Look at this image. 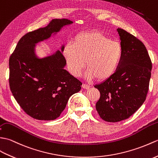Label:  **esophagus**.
I'll return each instance as SVG.
<instances>
[{"mask_svg": "<svg viewBox=\"0 0 158 158\" xmlns=\"http://www.w3.org/2000/svg\"><path fill=\"white\" fill-rule=\"evenodd\" d=\"M90 85H86V84H83L82 85V88L85 89H90Z\"/></svg>", "mask_w": 158, "mask_h": 158, "instance_id": "obj_1", "label": "esophagus"}]
</instances>
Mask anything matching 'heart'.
I'll return each mask as SVG.
<instances>
[{
	"label": "heart",
	"mask_w": 158,
	"mask_h": 158,
	"mask_svg": "<svg viewBox=\"0 0 158 158\" xmlns=\"http://www.w3.org/2000/svg\"><path fill=\"white\" fill-rule=\"evenodd\" d=\"M64 55L73 76L80 75L86 61V78L104 80L117 71L123 48L118 41L112 40L102 31H91L77 35L73 44L65 47Z\"/></svg>",
	"instance_id": "obj_1"
}]
</instances>
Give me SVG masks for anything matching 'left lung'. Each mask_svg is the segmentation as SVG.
<instances>
[{"mask_svg": "<svg viewBox=\"0 0 158 158\" xmlns=\"http://www.w3.org/2000/svg\"><path fill=\"white\" fill-rule=\"evenodd\" d=\"M123 55L120 64L110 78L94 86L100 98L96 110L103 120L117 122L135 113L146 99L152 64L141 40L118 28Z\"/></svg>", "mask_w": 158, "mask_h": 158, "instance_id": "left-lung-1", "label": "left lung"}]
</instances>
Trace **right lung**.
I'll list each match as a JSON object with an SVG mask.
<instances>
[{
  "mask_svg": "<svg viewBox=\"0 0 158 158\" xmlns=\"http://www.w3.org/2000/svg\"><path fill=\"white\" fill-rule=\"evenodd\" d=\"M73 22L55 19L21 38L9 58V86L23 110L39 120H53L64 110L72 94L79 92L82 82L64 69L66 60L61 51L44 58L35 52L36 44L57 34Z\"/></svg>",
  "mask_w": 158,
  "mask_h": 158,
  "instance_id": "1",
  "label": "right lung"
}]
</instances>
